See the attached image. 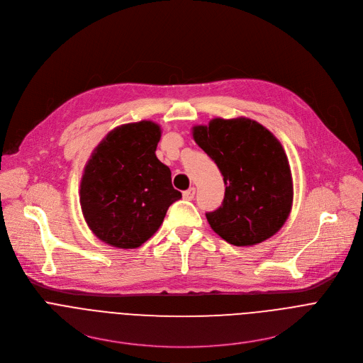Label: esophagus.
Segmentation results:
<instances>
[{"label":"esophagus","instance_id":"1","mask_svg":"<svg viewBox=\"0 0 363 363\" xmlns=\"http://www.w3.org/2000/svg\"><path fill=\"white\" fill-rule=\"evenodd\" d=\"M182 196L185 198V199H188V201H191V199H194V196H195V188H189V189H186V191H184V194H182Z\"/></svg>","mask_w":363,"mask_h":363}]
</instances>
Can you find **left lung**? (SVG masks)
<instances>
[{
  "label": "left lung",
  "mask_w": 363,
  "mask_h": 363,
  "mask_svg": "<svg viewBox=\"0 0 363 363\" xmlns=\"http://www.w3.org/2000/svg\"><path fill=\"white\" fill-rule=\"evenodd\" d=\"M192 136L224 177L221 206L205 214L211 228L237 247L274 235L293 203L291 171L279 139L247 118H216L194 126Z\"/></svg>",
  "instance_id": "left-lung-1"
}]
</instances>
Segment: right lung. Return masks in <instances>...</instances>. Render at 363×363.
Here are the masks:
<instances>
[{"label": "right lung", "mask_w": 363, "mask_h": 363, "mask_svg": "<svg viewBox=\"0 0 363 363\" xmlns=\"http://www.w3.org/2000/svg\"><path fill=\"white\" fill-rule=\"evenodd\" d=\"M161 126L150 121L111 130L84 167L80 205L91 233L109 245L136 248L161 227L182 194L155 150Z\"/></svg>", "instance_id": "right-lung-1"}]
</instances>
